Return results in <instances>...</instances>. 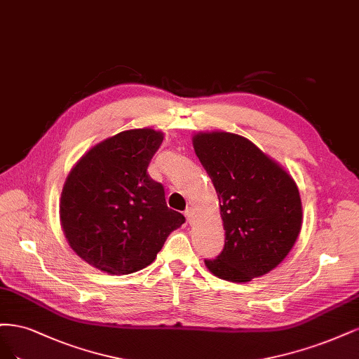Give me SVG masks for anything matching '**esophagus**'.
Here are the masks:
<instances>
[{"instance_id":"1","label":"esophagus","mask_w":359,"mask_h":359,"mask_svg":"<svg viewBox=\"0 0 359 359\" xmlns=\"http://www.w3.org/2000/svg\"><path fill=\"white\" fill-rule=\"evenodd\" d=\"M184 217H187V221L191 224L192 219H194V210H192V209H187V210H184Z\"/></svg>"}]
</instances>
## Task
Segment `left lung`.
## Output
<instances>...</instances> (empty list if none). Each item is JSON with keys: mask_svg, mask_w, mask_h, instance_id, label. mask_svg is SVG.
I'll return each instance as SVG.
<instances>
[{"mask_svg": "<svg viewBox=\"0 0 359 359\" xmlns=\"http://www.w3.org/2000/svg\"><path fill=\"white\" fill-rule=\"evenodd\" d=\"M195 154L216 189L225 245L205 267L219 279L245 283L279 265L298 238L303 209L291 175L248 138L198 133Z\"/></svg>", "mask_w": 359, "mask_h": 359, "instance_id": "left-lung-1", "label": "left lung"}]
</instances>
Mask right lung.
I'll list each match as a JSON object with an SVG mask.
<instances>
[{
    "instance_id": "add662e5",
    "label": "right lung",
    "mask_w": 359,
    "mask_h": 359,
    "mask_svg": "<svg viewBox=\"0 0 359 359\" xmlns=\"http://www.w3.org/2000/svg\"><path fill=\"white\" fill-rule=\"evenodd\" d=\"M164 134L128 130L95 144L64 183L60 217L68 245L109 274L147 267L184 216L165 203L164 187L147 167Z\"/></svg>"
}]
</instances>
